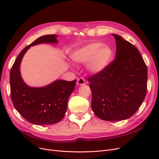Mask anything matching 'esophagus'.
Returning a JSON list of instances; mask_svg holds the SVG:
<instances>
[{"mask_svg":"<svg viewBox=\"0 0 159 159\" xmlns=\"http://www.w3.org/2000/svg\"><path fill=\"white\" fill-rule=\"evenodd\" d=\"M85 84V81L84 78H80L77 80V85H83Z\"/></svg>","mask_w":159,"mask_h":159,"instance_id":"esophagus-1","label":"esophagus"}]
</instances>
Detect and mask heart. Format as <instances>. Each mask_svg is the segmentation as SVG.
Wrapping results in <instances>:
<instances>
[{"label":"heart","instance_id":"1","mask_svg":"<svg viewBox=\"0 0 159 159\" xmlns=\"http://www.w3.org/2000/svg\"><path fill=\"white\" fill-rule=\"evenodd\" d=\"M113 55V50L109 46L100 42H92L75 50L71 56L78 63L89 61L88 70L93 74H99L109 66Z\"/></svg>","mask_w":159,"mask_h":159}]
</instances>
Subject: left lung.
Wrapping results in <instances>:
<instances>
[{"instance_id":"obj_1","label":"left lung","mask_w":159,"mask_h":159,"mask_svg":"<svg viewBox=\"0 0 159 159\" xmlns=\"http://www.w3.org/2000/svg\"><path fill=\"white\" fill-rule=\"evenodd\" d=\"M116 41L115 59L103 71L88 78L91 109L99 119L118 121L131 117L147 94V67L137 48L112 34Z\"/></svg>"}]
</instances>
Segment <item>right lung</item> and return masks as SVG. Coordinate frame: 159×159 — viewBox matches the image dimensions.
<instances>
[{
  "instance_id": "add662e5",
  "label": "right lung",
  "mask_w": 159,
  "mask_h": 159,
  "mask_svg": "<svg viewBox=\"0 0 159 159\" xmlns=\"http://www.w3.org/2000/svg\"><path fill=\"white\" fill-rule=\"evenodd\" d=\"M56 37L54 34L42 36L25 47L11 70V95L14 106L27 121L34 125H52L60 121L67 111L70 95L75 89L76 80H58L45 87L32 88L24 82L20 75L22 59L30 46L42 43H57Z\"/></svg>"
}]
</instances>
